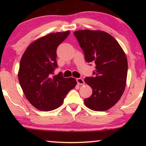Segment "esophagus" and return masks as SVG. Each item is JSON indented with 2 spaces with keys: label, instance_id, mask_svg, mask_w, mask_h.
<instances>
[{
  "label": "esophagus",
  "instance_id": "esophagus-1",
  "mask_svg": "<svg viewBox=\"0 0 146 146\" xmlns=\"http://www.w3.org/2000/svg\"><path fill=\"white\" fill-rule=\"evenodd\" d=\"M76 80H77V82H78V84H80V85H84V81L83 79L77 78Z\"/></svg>",
  "mask_w": 146,
  "mask_h": 146
}]
</instances>
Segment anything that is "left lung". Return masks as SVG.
Segmentation results:
<instances>
[{
	"label": "left lung",
	"instance_id": "8db88e82",
	"mask_svg": "<svg viewBox=\"0 0 146 146\" xmlns=\"http://www.w3.org/2000/svg\"><path fill=\"white\" fill-rule=\"evenodd\" d=\"M87 62L95 64L94 77H86L84 82L93 89V94L85 99L86 107L95 111H106L121 98L125 88L128 61L119 44L109 33L102 31H75Z\"/></svg>",
	"mask_w": 146,
	"mask_h": 146
}]
</instances>
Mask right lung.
I'll return each instance as SVG.
<instances>
[{"instance_id": "add662e5", "label": "right lung", "mask_w": 146, "mask_h": 146, "mask_svg": "<svg viewBox=\"0 0 146 146\" xmlns=\"http://www.w3.org/2000/svg\"><path fill=\"white\" fill-rule=\"evenodd\" d=\"M70 31L52 33L33 42L25 50L20 62L18 80L28 101L43 111L56 109L77 84L75 79L63 78L58 67L57 48L69 35Z\"/></svg>"}]
</instances>
